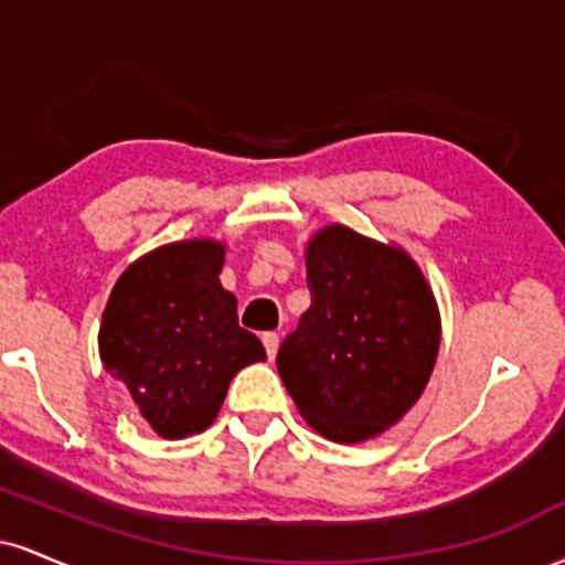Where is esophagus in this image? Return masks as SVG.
Listing matches in <instances>:
<instances>
[{"label":"esophagus","mask_w":565,"mask_h":565,"mask_svg":"<svg viewBox=\"0 0 565 565\" xmlns=\"http://www.w3.org/2000/svg\"><path fill=\"white\" fill-rule=\"evenodd\" d=\"M263 345H265V353H268V359H276L278 334H276V332H265V334H263Z\"/></svg>","instance_id":"obj_1"}]
</instances>
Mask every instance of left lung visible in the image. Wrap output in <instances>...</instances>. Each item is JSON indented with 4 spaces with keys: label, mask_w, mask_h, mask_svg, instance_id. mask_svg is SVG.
<instances>
[{
    "label": "left lung",
    "mask_w": 565,
    "mask_h": 565,
    "mask_svg": "<svg viewBox=\"0 0 565 565\" xmlns=\"http://www.w3.org/2000/svg\"><path fill=\"white\" fill-rule=\"evenodd\" d=\"M310 308L276 355L305 423L369 440L419 401L440 348L436 297L401 246L327 225L305 249Z\"/></svg>",
    "instance_id": "1"
}]
</instances>
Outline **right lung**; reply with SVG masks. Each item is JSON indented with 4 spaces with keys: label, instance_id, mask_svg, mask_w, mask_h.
<instances>
[{
    "label": "right lung",
    "instance_id": "right-lung-1",
    "mask_svg": "<svg viewBox=\"0 0 565 565\" xmlns=\"http://www.w3.org/2000/svg\"><path fill=\"white\" fill-rule=\"evenodd\" d=\"M223 263L225 244L215 238L164 244L129 265L103 310V366L161 438L206 430L236 372L265 361L220 284Z\"/></svg>",
    "mask_w": 565,
    "mask_h": 565
}]
</instances>
